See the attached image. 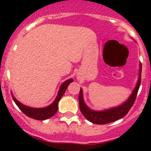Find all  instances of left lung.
<instances>
[{
    "instance_id": "8db88e82",
    "label": "left lung",
    "mask_w": 151,
    "mask_h": 151,
    "mask_svg": "<svg viewBox=\"0 0 151 151\" xmlns=\"http://www.w3.org/2000/svg\"><path fill=\"white\" fill-rule=\"evenodd\" d=\"M141 67H142V66L141 64L140 65L139 78H138V83H137L135 88L133 91L132 95L129 97V99L125 101L123 104L117 106V107L112 108V109L104 110V111H94V110H90L84 102L83 97H82V90L80 89L78 101H79L80 110L82 112V115L87 119L88 120L91 122L92 123L98 124V125L110 123V122H114V121L125 116L129 113L132 106L134 104L137 94H138V89H139L141 81Z\"/></svg>"
}]
</instances>
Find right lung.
Listing matches in <instances>:
<instances>
[{"instance_id":"add662e5","label":"right lung","mask_w":151,"mask_h":151,"mask_svg":"<svg viewBox=\"0 0 151 151\" xmlns=\"http://www.w3.org/2000/svg\"><path fill=\"white\" fill-rule=\"evenodd\" d=\"M72 82H73V78L68 79L67 81L64 82L60 86V88L58 94H57V97H56V99L54 100V102H53V104H51L50 106L45 108L29 107V106L22 104L20 102H19L15 97H13V94H12V97H13L14 102L16 103V104L21 110V111L24 114H26L27 116L35 119H37V120H45V119H47L52 117L57 113V110H58V102H59L62 96L63 95V94L66 91L68 85L71 83Z\"/></svg>"}]
</instances>
